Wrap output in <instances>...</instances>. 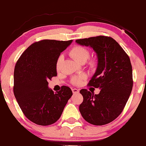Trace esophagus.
Returning a JSON list of instances; mask_svg holds the SVG:
<instances>
[{"label":"esophagus","instance_id":"1","mask_svg":"<svg viewBox=\"0 0 146 146\" xmlns=\"http://www.w3.org/2000/svg\"><path fill=\"white\" fill-rule=\"evenodd\" d=\"M72 92H73V94H77L79 93V90H78V89L76 88H73L72 89Z\"/></svg>","mask_w":146,"mask_h":146}]
</instances>
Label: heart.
Instances as JSON below:
<instances>
[{"instance_id":"obj_1","label":"heart","mask_w":146,"mask_h":146,"mask_svg":"<svg viewBox=\"0 0 146 146\" xmlns=\"http://www.w3.org/2000/svg\"><path fill=\"white\" fill-rule=\"evenodd\" d=\"M70 55L71 57L78 63L85 62L87 59H89L90 56V52L87 48L82 47V46H75L70 50ZM63 60V56H61L58 58L57 61H56V68L59 69L61 61ZM90 66L92 68H94L96 66V62L94 61H91L90 62ZM85 78V76H80L78 77L73 78L72 79V83L74 85H79L81 82L82 80Z\"/></svg>"}]
</instances>
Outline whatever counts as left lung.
Segmentation results:
<instances>
[{"mask_svg":"<svg viewBox=\"0 0 146 146\" xmlns=\"http://www.w3.org/2000/svg\"><path fill=\"white\" fill-rule=\"evenodd\" d=\"M96 53L98 65L89 86L99 88V94L86 89L80 91L83 101L79 110L82 117L94 125H104L116 119L125 108L133 87L132 67L127 54L110 37L99 36L76 40Z\"/></svg>","mask_w":146,"mask_h":146,"instance_id":"obj_1","label":"left lung"}]
</instances>
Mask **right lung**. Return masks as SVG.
Segmentation results:
<instances>
[{"instance_id": "right-lung-1", "label": "right lung", "mask_w": 146, "mask_h": 146, "mask_svg": "<svg viewBox=\"0 0 146 146\" xmlns=\"http://www.w3.org/2000/svg\"><path fill=\"white\" fill-rule=\"evenodd\" d=\"M72 40H42L31 45L17 61L13 91L23 113L38 125H52L61 117L73 95L70 87L62 86L54 94L48 80L56 76V61Z\"/></svg>"}]
</instances>
